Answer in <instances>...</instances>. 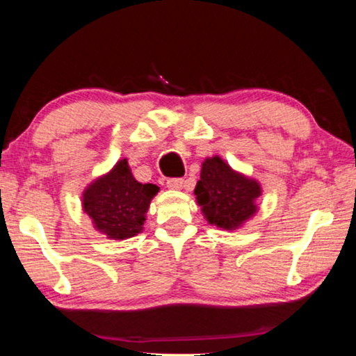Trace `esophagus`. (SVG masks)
<instances>
[{
  "label": "esophagus",
  "instance_id": "obj_1",
  "mask_svg": "<svg viewBox=\"0 0 356 356\" xmlns=\"http://www.w3.org/2000/svg\"><path fill=\"white\" fill-rule=\"evenodd\" d=\"M183 186H184V179H181V178L167 179V188L168 189H181Z\"/></svg>",
  "mask_w": 356,
  "mask_h": 356
}]
</instances>
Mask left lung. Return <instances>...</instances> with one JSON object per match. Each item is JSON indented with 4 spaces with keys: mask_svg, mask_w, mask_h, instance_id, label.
Returning <instances> with one entry per match:
<instances>
[{
    "mask_svg": "<svg viewBox=\"0 0 356 356\" xmlns=\"http://www.w3.org/2000/svg\"><path fill=\"white\" fill-rule=\"evenodd\" d=\"M194 194L204 218L211 225L232 232L254 217L262 188L257 179L236 172L213 155L202 162L201 179Z\"/></svg>",
    "mask_w": 356,
    "mask_h": 356,
    "instance_id": "1",
    "label": "left lung"
}]
</instances>
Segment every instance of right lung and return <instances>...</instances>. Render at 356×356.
Returning <instances> with one entry per match:
<instances>
[{
    "label": "right lung",
    "mask_w": 356,
    "mask_h": 356,
    "mask_svg": "<svg viewBox=\"0 0 356 356\" xmlns=\"http://www.w3.org/2000/svg\"><path fill=\"white\" fill-rule=\"evenodd\" d=\"M155 184L133 177L126 159L108 173L95 178L82 193V211L97 232L110 240H128L143 232L150 201L159 193Z\"/></svg>",
    "instance_id": "1"
}]
</instances>
